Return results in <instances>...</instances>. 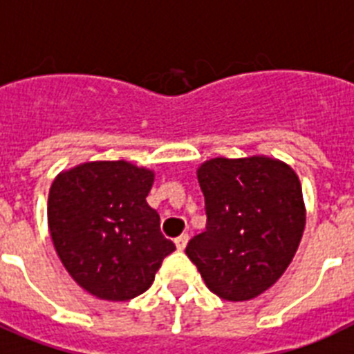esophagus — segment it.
Returning <instances> with one entry per match:
<instances>
[{
    "instance_id": "34e87169",
    "label": "esophagus",
    "mask_w": 354,
    "mask_h": 354,
    "mask_svg": "<svg viewBox=\"0 0 354 354\" xmlns=\"http://www.w3.org/2000/svg\"><path fill=\"white\" fill-rule=\"evenodd\" d=\"M187 243H189V236H187V234H182V236L174 239V245H176L178 250H183L187 246Z\"/></svg>"
}]
</instances>
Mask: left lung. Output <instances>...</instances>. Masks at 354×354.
<instances>
[{
  "mask_svg": "<svg viewBox=\"0 0 354 354\" xmlns=\"http://www.w3.org/2000/svg\"><path fill=\"white\" fill-rule=\"evenodd\" d=\"M207 228L185 254L210 292L250 301L292 263L306 225L299 176L266 156L214 158L198 169Z\"/></svg>",
  "mask_w": 354,
  "mask_h": 354,
  "instance_id": "obj_1",
  "label": "left lung"
}]
</instances>
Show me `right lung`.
Segmentation results:
<instances>
[{
  "mask_svg": "<svg viewBox=\"0 0 354 354\" xmlns=\"http://www.w3.org/2000/svg\"><path fill=\"white\" fill-rule=\"evenodd\" d=\"M153 182V171L124 160L82 163L53 180L50 236L64 268L91 295L135 299L176 250L145 201Z\"/></svg>",
  "mask_w": 354,
  "mask_h": 354,
  "instance_id": "right-lung-1",
  "label": "right lung"
}]
</instances>
